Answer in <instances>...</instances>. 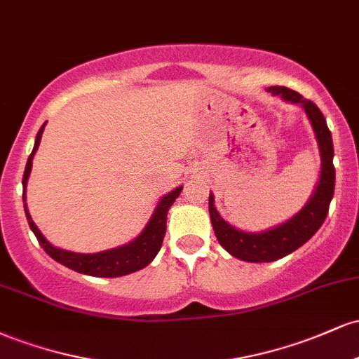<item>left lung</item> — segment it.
<instances>
[{
    "instance_id": "left-lung-1",
    "label": "left lung",
    "mask_w": 359,
    "mask_h": 359,
    "mask_svg": "<svg viewBox=\"0 0 359 359\" xmlns=\"http://www.w3.org/2000/svg\"><path fill=\"white\" fill-rule=\"evenodd\" d=\"M269 90L275 96L282 97L283 101L300 104L306 109L309 121L314 128L317 145H319L320 175L316 191L307 201V204L292 219L263 233H245L241 229L233 228L229 222L222 219L221 214L214 208V196L209 194V214H211L212 229L219 245L233 257L251 263L275 262V259L290 255L292 251L300 248L304 243L311 240L317 229L323 226L325 216H327L329 204L334 196L336 172L332 165L334 148H332V137L325 125L324 114L314 102L304 100L297 90L283 88V86H271Z\"/></svg>"
}]
</instances>
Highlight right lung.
Masks as SVG:
<instances>
[{
  "label": "right lung",
  "mask_w": 359,
  "mask_h": 359,
  "mask_svg": "<svg viewBox=\"0 0 359 359\" xmlns=\"http://www.w3.org/2000/svg\"><path fill=\"white\" fill-rule=\"evenodd\" d=\"M47 123H43L42 128L39 130L35 138V147L32 150L30 156H28L27 167H25L23 174V203H25V187H27L28 177H30L32 170V160H34V155L36 148L40 145V140H42L43 128ZM182 192V187H177L175 191L168 192L167 196H163L160 199L158 205L155 208L154 214H151L150 221L145 226L142 233L135 238L133 241L128 243V245L118 246V248L101 251V253H74V251L60 250L55 248V246L50 245L43 238V234L40 233V229L36 228V224L32 219L30 212L27 209V203H25V214H27L28 224H30V229L39 240L40 246L45 250V253L48 257L59 262L60 265L67 266L74 271H79V273L90 275V277H123V275L133 273V271H138L145 269L148 263H151V259L156 257L160 248H162L163 236H165L167 229V212L170 209V205L175 203L177 197Z\"/></svg>",
  "instance_id": "1"
}]
</instances>
